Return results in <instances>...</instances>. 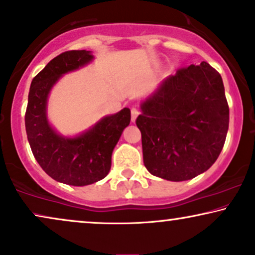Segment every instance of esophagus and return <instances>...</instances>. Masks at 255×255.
I'll list each match as a JSON object with an SVG mask.
<instances>
[{
    "mask_svg": "<svg viewBox=\"0 0 255 255\" xmlns=\"http://www.w3.org/2000/svg\"><path fill=\"white\" fill-rule=\"evenodd\" d=\"M137 116H138V110L136 108L131 109V121H132V122L136 121Z\"/></svg>",
    "mask_w": 255,
    "mask_h": 255,
    "instance_id": "1",
    "label": "esophagus"
}]
</instances>
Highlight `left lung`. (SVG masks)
<instances>
[{
    "mask_svg": "<svg viewBox=\"0 0 255 255\" xmlns=\"http://www.w3.org/2000/svg\"><path fill=\"white\" fill-rule=\"evenodd\" d=\"M140 110L136 124L150 174L187 181L218 159L227 136L229 108L221 75L206 61L163 80Z\"/></svg>",
    "mask_w": 255,
    "mask_h": 255,
    "instance_id": "left-lung-1",
    "label": "left lung"
}]
</instances>
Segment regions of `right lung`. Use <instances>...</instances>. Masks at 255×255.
I'll return each instance as SVG.
<instances>
[{
  "label": "right lung",
  "mask_w": 255,
  "mask_h": 255,
  "mask_svg": "<svg viewBox=\"0 0 255 255\" xmlns=\"http://www.w3.org/2000/svg\"><path fill=\"white\" fill-rule=\"evenodd\" d=\"M93 60L90 51H68L55 56L31 80L24 116L31 152L53 180L83 187L103 180L111 169V156L123 130L130 124V109L104 117L75 137H64L47 118V100L62 75Z\"/></svg>",
  "instance_id": "1"
}]
</instances>
